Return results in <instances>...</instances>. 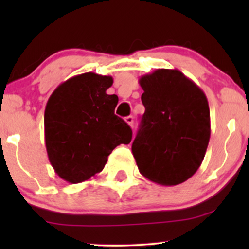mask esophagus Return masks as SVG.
I'll return each instance as SVG.
<instances>
[{"label": "esophagus", "instance_id": "obj_1", "mask_svg": "<svg viewBox=\"0 0 249 249\" xmlns=\"http://www.w3.org/2000/svg\"><path fill=\"white\" fill-rule=\"evenodd\" d=\"M125 122H126L127 124L130 125L131 127L133 126V117H132V116H127V117H125Z\"/></svg>", "mask_w": 249, "mask_h": 249}]
</instances>
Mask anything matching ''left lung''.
<instances>
[{
  "mask_svg": "<svg viewBox=\"0 0 249 249\" xmlns=\"http://www.w3.org/2000/svg\"><path fill=\"white\" fill-rule=\"evenodd\" d=\"M139 84L145 112L132 142L139 172L165 186L181 184L198 171L210 142L206 96L177 69L153 71Z\"/></svg>",
  "mask_w": 249,
  "mask_h": 249,
  "instance_id": "obj_1",
  "label": "left lung"
}]
</instances>
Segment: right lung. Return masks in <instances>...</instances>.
<instances>
[{"label": "right lung", "mask_w": 249, "mask_h": 249, "mask_svg": "<svg viewBox=\"0 0 249 249\" xmlns=\"http://www.w3.org/2000/svg\"><path fill=\"white\" fill-rule=\"evenodd\" d=\"M111 76L85 72L56 88L44 112L45 147L55 172L71 184L104 168L107 157L128 144L132 130L115 115L116 95H107Z\"/></svg>", "instance_id": "add662e5"}]
</instances>
